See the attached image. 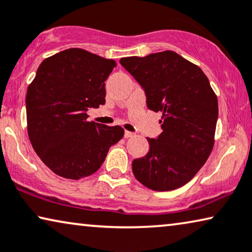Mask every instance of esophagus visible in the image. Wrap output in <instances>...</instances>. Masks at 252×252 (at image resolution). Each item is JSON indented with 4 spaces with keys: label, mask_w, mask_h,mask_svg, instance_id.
<instances>
[{
    "label": "esophagus",
    "mask_w": 252,
    "mask_h": 252,
    "mask_svg": "<svg viewBox=\"0 0 252 252\" xmlns=\"http://www.w3.org/2000/svg\"><path fill=\"white\" fill-rule=\"evenodd\" d=\"M133 136H134V133L128 132V130H126V132H125V137H126V138H129V137H133Z\"/></svg>",
    "instance_id": "1"
}]
</instances>
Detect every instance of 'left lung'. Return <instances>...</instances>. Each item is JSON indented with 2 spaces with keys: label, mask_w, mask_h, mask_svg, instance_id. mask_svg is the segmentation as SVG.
I'll return each mask as SVG.
<instances>
[{
  "label": "left lung",
  "mask_w": 252,
  "mask_h": 252,
  "mask_svg": "<svg viewBox=\"0 0 252 252\" xmlns=\"http://www.w3.org/2000/svg\"><path fill=\"white\" fill-rule=\"evenodd\" d=\"M120 63L144 89L148 108L162 114L163 132L147 137L150 150L133 161L134 176L153 191L183 187L213 151L216 94L205 72L174 51L122 58Z\"/></svg>",
  "instance_id": "1"
}]
</instances>
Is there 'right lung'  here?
I'll return each mask as SVG.
<instances>
[{
	"label": "right lung",
	"instance_id": "right-lung-1",
	"mask_svg": "<svg viewBox=\"0 0 252 252\" xmlns=\"http://www.w3.org/2000/svg\"><path fill=\"white\" fill-rule=\"evenodd\" d=\"M115 67V60L78 47L39 64L27 89V132L35 152L54 174L68 180L90 176L123 138V127L87 120L89 108L105 103L104 82Z\"/></svg>",
	"mask_w": 252,
	"mask_h": 252
}]
</instances>
